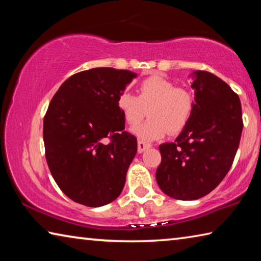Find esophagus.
I'll use <instances>...</instances> for the list:
<instances>
[{
	"instance_id": "1",
	"label": "esophagus",
	"mask_w": 261,
	"mask_h": 261,
	"mask_svg": "<svg viewBox=\"0 0 261 261\" xmlns=\"http://www.w3.org/2000/svg\"><path fill=\"white\" fill-rule=\"evenodd\" d=\"M151 147V144L148 143H145V141H138V153H143L144 151H146L147 148Z\"/></svg>"
}]
</instances>
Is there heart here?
<instances>
[{
	"label": "heart",
	"instance_id": "heart-1",
	"mask_svg": "<svg viewBox=\"0 0 261 261\" xmlns=\"http://www.w3.org/2000/svg\"><path fill=\"white\" fill-rule=\"evenodd\" d=\"M117 107L130 126L138 125L148 109L151 118L132 132L141 140L152 141L167 132L177 135L187 127L194 110V98L187 88L176 87L163 77L151 76L139 83L138 96L129 91L122 92Z\"/></svg>",
	"mask_w": 261,
	"mask_h": 261
}]
</instances>
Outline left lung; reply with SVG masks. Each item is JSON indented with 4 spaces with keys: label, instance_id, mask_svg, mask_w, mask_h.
<instances>
[{
    "label": "left lung",
    "instance_id": "8db88e82",
    "mask_svg": "<svg viewBox=\"0 0 261 261\" xmlns=\"http://www.w3.org/2000/svg\"><path fill=\"white\" fill-rule=\"evenodd\" d=\"M194 110L174 143L159 146V187L174 199L196 200L218 187L235 159L243 120L238 95L208 71H194Z\"/></svg>",
    "mask_w": 261,
    "mask_h": 261
}]
</instances>
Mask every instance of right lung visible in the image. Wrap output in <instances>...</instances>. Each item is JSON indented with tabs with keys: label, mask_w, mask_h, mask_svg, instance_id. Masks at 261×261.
<instances>
[{
	"label": "right lung",
	"mask_w": 261,
	"mask_h": 261,
	"mask_svg": "<svg viewBox=\"0 0 261 261\" xmlns=\"http://www.w3.org/2000/svg\"><path fill=\"white\" fill-rule=\"evenodd\" d=\"M137 73L94 68L60 86L43 118L46 160L70 199L88 207L114 201L125 184L137 138L124 131L117 98Z\"/></svg>",
	"instance_id": "right-lung-1"
}]
</instances>
